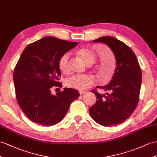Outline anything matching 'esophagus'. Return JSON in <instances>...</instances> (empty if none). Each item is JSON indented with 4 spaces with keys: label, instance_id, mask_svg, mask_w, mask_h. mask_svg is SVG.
Masks as SVG:
<instances>
[{
    "label": "esophagus",
    "instance_id": "esophagus-1",
    "mask_svg": "<svg viewBox=\"0 0 157 157\" xmlns=\"http://www.w3.org/2000/svg\"><path fill=\"white\" fill-rule=\"evenodd\" d=\"M79 93L80 94H83L85 93V91H83V90H79Z\"/></svg>",
    "mask_w": 157,
    "mask_h": 157
}]
</instances>
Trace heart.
<instances>
[{"label": "heart", "mask_w": 157, "mask_h": 157, "mask_svg": "<svg viewBox=\"0 0 157 157\" xmlns=\"http://www.w3.org/2000/svg\"><path fill=\"white\" fill-rule=\"evenodd\" d=\"M75 54L79 56L87 65H92L95 62L96 55H101L102 51L97 48L92 51L86 47H81L76 50ZM70 56L68 52H64L59 57L58 60L59 68L61 72L66 73L69 71ZM94 82V77L90 75H76L68 78L66 81V85L72 89L77 90H85L93 85Z\"/></svg>", "instance_id": "heart-1"}]
</instances>
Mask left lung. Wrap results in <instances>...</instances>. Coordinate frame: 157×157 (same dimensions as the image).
Here are the masks:
<instances>
[{"label": "left lung", "mask_w": 157, "mask_h": 157, "mask_svg": "<svg viewBox=\"0 0 157 157\" xmlns=\"http://www.w3.org/2000/svg\"><path fill=\"white\" fill-rule=\"evenodd\" d=\"M108 45L116 59V68L110 82L97 88L106 91L101 94L95 90L97 101L89 108L91 117L99 124L112 127L123 123L135 110L139 101L142 72L132 50L113 36H102L93 40Z\"/></svg>", "instance_id": "obj_1"}]
</instances>
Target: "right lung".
Returning <instances> with one entry per match:
<instances>
[{"mask_svg": "<svg viewBox=\"0 0 157 157\" xmlns=\"http://www.w3.org/2000/svg\"><path fill=\"white\" fill-rule=\"evenodd\" d=\"M77 44L47 36L29 44L22 52L13 73L15 93L21 109L33 123L47 127L59 123L80 96L70 88L56 95L51 91L54 86L62 87L59 57Z\"/></svg>", "mask_w": 157, "mask_h": 157, "instance_id": "add662e5", "label": "right lung"}]
</instances>
